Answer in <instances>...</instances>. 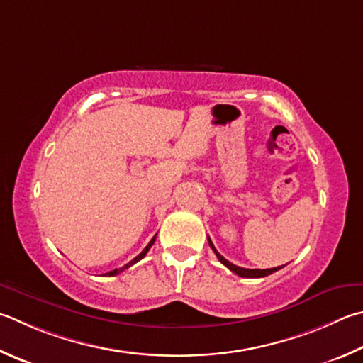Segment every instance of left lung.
I'll return each instance as SVG.
<instances>
[{
    "mask_svg": "<svg viewBox=\"0 0 363 363\" xmlns=\"http://www.w3.org/2000/svg\"><path fill=\"white\" fill-rule=\"evenodd\" d=\"M208 242H209L211 249L214 250V254L217 255V259H219V262L222 263V265H225V267L230 269V272L236 273L238 276H241V278H265V276L272 274V273H274V272H278V269L282 268V267H276V268H267V269H249V268L236 267V265H233L232 262H228L227 259H223V257H222L219 252H217V249L214 247L213 241H211L209 238H208Z\"/></svg>",
    "mask_w": 363,
    "mask_h": 363,
    "instance_id": "obj_1",
    "label": "left lung"
}]
</instances>
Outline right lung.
<instances>
[{
	"label": "right lung",
	"instance_id": "add662e5",
	"mask_svg": "<svg viewBox=\"0 0 363 363\" xmlns=\"http://www.w3.org/2000/svg\"><path fill=\"white\" fill-rule=\"evenodd\" d=\"M157 236V235H155ZM155 236H154V238L152 240H150L149 241V245L146 246V247H144L143 249V252L140 254V255H136L135 257V259L133 260H131V262H128L127 263V265H125V267H122V268H116V269H113V272H109V273H106V274H104V276H116V274H118V273H122L123 272V269H127L128 267H131V265H135V263L136 262H140L141 259H143V257H146V254H147V250L150 249V247H152V245H154V242H155Z\"/></svg>",
	"mask_w": 363,
	"mask_h": 363
}]
</instances>
